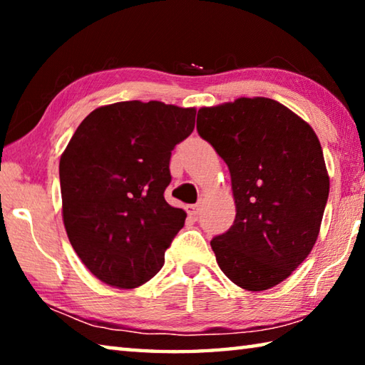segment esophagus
I'll return each instance as SVG.
<instances>
[{
    "mask_svg": "<svg viewBox=\"0 0 365 365\" xmlns=\"http://www.w3.org/2000/svg\"><path fill=\"white\" fill-rule=\"evenodd\" d=\"M200 209H201V202H196V205H190V206H187V212H188L190 217L196 219V217H197V214H200Z\"/></svg>",
    "mask_w": 365,
    "mask_h": 365,
    "instance_id": "34e87169",
    "label": "esophagus"
}]
</instances>
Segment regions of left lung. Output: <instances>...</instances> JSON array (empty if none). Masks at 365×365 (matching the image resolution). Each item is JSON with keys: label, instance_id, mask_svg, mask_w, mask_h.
Segmentation results:
<instances>
[{"label": "left lung", "instance_id": "obj_1", "mask_svg": "<svg viewBox=\"0 0 365 365\" xmlns=\"http://www.w3.org/2000/svg\"><path fill=\"white\" fill-rule=\"evenodd\" d=\"M196 128L232 177L237 215L211 242L220 270L248 292L279 285L312 251L329 200L316 132L262 96L201 108Z\"/></svg>", "mask_w": 365, "mask_h": 365}]
</instances>
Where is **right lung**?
I'll return each mask as SVG.
<instances>
[{
  "mask_svg": "<svg viewBox=\"0 0 365 365\" xmlns=\"http://www.w3.org/2000/svg\"><path fill=\"white\" fill-rule=\"evenodd\" d=\"M195 108L122 101L85 117L59 160L63 220L96 279L132 289L164 265L187 212L164 200L170 154L195 128Z\"/></svg>",
  "mask_w": 365,
  "mask_h": 365,
  "instance_id": "1",
  "label": "right lung"
}]
</instances>
